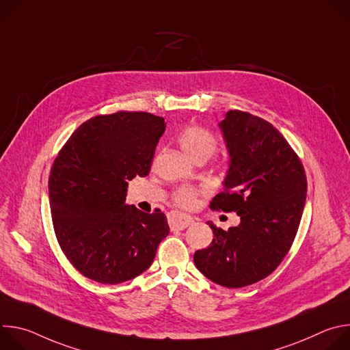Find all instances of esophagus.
I'll list each match as a JSON object with an SVG mask.
<instances>
[{
	"label": "esophagus",
	"instance_id": "obj_1",
	"mask_svg": "<svg viewBox=\"0 0 350 350\" xmlns=\"http://www.w3.org/2000/svg\"><path fill=\"white\" fill-rule=\"evenodd\" d=\"M192 223H193V220L191 216H187L183 213H176V212H172L169 215V226L172 230H184L188 226H191Z\"/></svg>",
	"mask_w": 350,
	"mask_h": 350
}]
</instances>
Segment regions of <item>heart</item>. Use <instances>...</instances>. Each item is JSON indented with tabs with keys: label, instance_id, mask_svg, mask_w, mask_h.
Wrapping results in <instances>:
<instances>
[{
	"label": "heart",
	"instance_id": "1",
	"mask_svg": "<svg viewBox=\"0 0 350 350\" xmlns=\"http://www.w3.org/2000/svg\"><path fill=\"white\" fill-rule=\"evenodd\" d=\"M184 152L193 161L209 159L217 149V138L202 126H188L183 129L177 137ZM198 188L191 185H183L176 189L173 199L181 208H191L196 196L199 195Z\"/></svg>",
	"mask_w": 350,
	"mask_h": 350
}]
</instances>
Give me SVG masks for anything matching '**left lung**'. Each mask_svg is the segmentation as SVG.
Returning a JSON list of instances; mask_svg holds the SVG:
<instances>
[{"label": "left lung", "mask_w": 350, "mask_h": 350, "mask_svg": "<svg viewBox=\"0 0 350 350\" xmlns=\"http://www.w3.org/2000/svg\"><path fill=\"white\" fill-rule=\"evenodd\" d=\"M219 127L230 167L211 209L235 212L241 223L224 231L208 221L213 241L193 254V262L211 281L241 288L270 275L288 254L302 219L308 181L301 159L271 123L235 109Z\"/></svg>", "instance_id": "8db88e82"}]
</instances>
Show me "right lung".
Here are the masks:
<instances>
[{
	"instance_id": "right-lung-1",
	"label": "right lung",
	"mask_w": 350,
	"mask_h": 350,
	"mask_svg": "<svg viewBox=\"0 0 350 350\" xmlns=\"http://www.w3.org/2000/svg\"><path fill=\"white\" fill-rule=\"evenodd\" d=\"M146 112L99 115L62 146L48 178L53 224L62 252L84 277L101 284L135 278L152 265L169 234L163 212L126 204L127 180L145 177L165 133Z\"/></svg>"
}]
</instances>
